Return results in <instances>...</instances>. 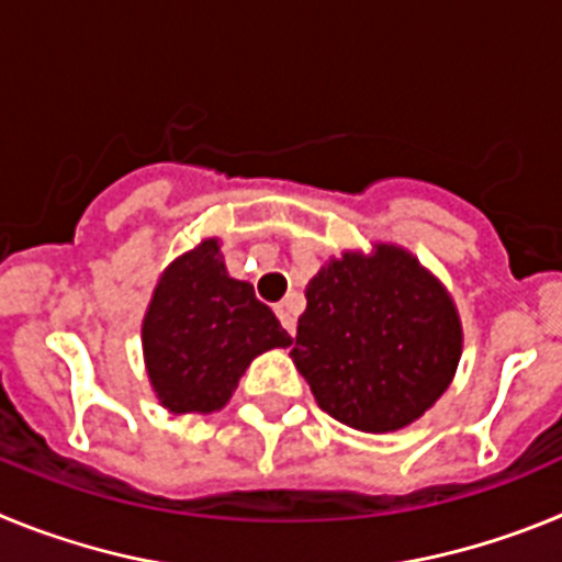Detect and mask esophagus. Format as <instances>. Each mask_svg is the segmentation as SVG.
I'll use <instances>...</instances> for the list:
<instances>
[{
  "label": "esophagus",
  "mask_w": 562,
  "mask_h": 562,
  "mask_svg": "<svg viewBox=\"0 0 562 562\" xmlns=\"http://www.w3.org/2000/svg\"><path fill=\"white\" fill-rule=\"evenodd\" d=\"M276 315H278V321H281V326H284V329L290 331L292 337H295L297 324H295V310H292L290 301H284V304H278L276 306Z\"/></svg>",
  "instance_id": "obj_1"
}]
</instances>
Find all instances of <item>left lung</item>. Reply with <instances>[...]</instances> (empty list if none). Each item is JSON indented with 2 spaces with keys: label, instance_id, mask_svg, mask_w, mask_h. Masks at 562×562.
Listing matches in <instances>:
<instances>
[{
  "label": "left lung",
  "instance_id": "left-lung-1",
  "mask_svg": "<svg viewBox=\"0 0 562 562\" xmlns=\"http://www.w3.org/2000/svg\"><path fill=\"white\" fill-rule=\"evenodd\" d=\"M295 369L315 402L362 434L419 419L453 382L461 321L453 297L396 245L342 252L306 284Z\"/></svg>",
  "mask_w": 562,
  "mask_h": 562
}]
</instances>
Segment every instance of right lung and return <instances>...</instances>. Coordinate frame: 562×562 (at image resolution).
Segmentation results:
<instances>
[{
    "label": "right lung",
    "mask_w": 562,
    "mask_h": 562,
    "mask_svg": "<svg viewBox=\"0 0 562 562\" xmlns=\"http://www.w3.org/2000/svg\"><path fill=\"white\" fill-rule=\"evenodd\" d=\"M290 342L252 284L227 276L220 238L173 258L143 317L148 380L171 414L222 411L247 366Z\"/></svg>",
    "instance_id": "obj_1"
}]
</instances>
